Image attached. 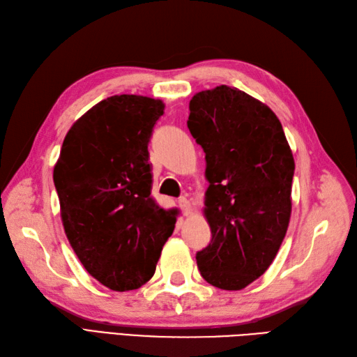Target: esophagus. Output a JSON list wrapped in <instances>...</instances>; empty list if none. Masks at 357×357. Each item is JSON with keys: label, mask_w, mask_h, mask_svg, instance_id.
Here are the masks:
<instances>
[{"label": "esophagus", "mask_w": 357, "mask_h": 357, "mask_svg": "<svg viewBox=\"0 0 357 357\" xmlns=\"http://www.w3.org/2000/svg\"><path fill=\"white\" fill-rule=\"evenodd\" d=\"M178 204H179V208L182 209V213H184L185 215H188L191 213V209H193V208H191V204H190V200L187 197H179Z\"/></svg>", "instance_id": "obj_1"}]
</instances>
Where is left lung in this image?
Wrapping results in <instances>:
<instances>
[{"label": "left lung", "mask_w": 357, "mask_h": 357, "mask_svg": "<svg viewBox=\"0 0 357 357\" xmlns=\"http://www.w3.org/2000/svg\"><path fill=\"white\" fill-rule=\"evenodd\" d=\"M187 126L209 182L204 213L213 238L196 253L197 267L213 287L238 291L266 273L285 238L294 158L278 116L235 87L196 93Z\"/></svg>", "instance_id": "left-lung-1"}]
</instances>
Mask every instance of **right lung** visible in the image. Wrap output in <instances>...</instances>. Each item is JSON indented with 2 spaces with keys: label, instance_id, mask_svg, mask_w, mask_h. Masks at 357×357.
Wrapping results in <instances>:
<instances>
[{
  "label": "right lung",
  "instance_id": "1",
  "mask_svg": "<svg viewBox=\"0 0 357 357\" xmlns=\"http://www.w3.org/2000/svg\"><path fill=\"white\" fill-rule=\"evenodd\" d=\"M161 99L114 95L70 126L54 166L61 222L78 259L104 287L130 291L155 273L175 211L155 204L148 143Z\"/></svg>",
  "mask_w": 357,
  "mask_h": 357
}]
</instances>
